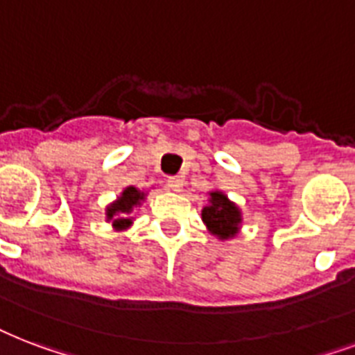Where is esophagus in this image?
<instances>
[{
	"mask_svg": "<svg viewBox=\"0 0 355 355\" xmlns=\"http://www.w3.org/2000/svg\"><path fill=\"white\" fill-rule=\"evenodd\" d=\"M184 186V180L180 177H169L167 178V188L171 191H180Z\"/></svg>",
	"mask_w": 355,
	"mask_h": 355,
	"instance_id": "obj_1",
	"label": "esophagus"
}]
</instances>
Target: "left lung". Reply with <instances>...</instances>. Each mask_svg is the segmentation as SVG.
I'll return each mask as SVG.
<instances>
[{"label": "left lung", "mask_w": 355, "mask_h": 355, "mask_svg": "<svg viewBox=\"0 0 355 355\" xmlns=\"http://www.w3.org/2000/svg\"><path fill=\"white\" fill-rule=\"evenodd\" d=\"M201 218L202 223L207 225V231L220 242L232 240L240 232L243 223L240 207L221 189L208 191V205L202 207Z\"/></svg>", "instance_id": "obj_1"}]
</instances>
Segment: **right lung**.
I'll list each match as a JSON object with an SVG mask.
<instances>
[{"label": "right lung", "instance_id": "obj_1", "mask_svg": "<svg viewBox=\"0 0 355 355\" xmlns=\"http://www.w3.org/2000/svg\"><path fill=\"white\" fill-rule=\"evenodd\" d=\"M148 189H139L135 186H126L121 191L115 201H112L105 207V221L112 223V227L117 232H123L134 225L135 210L141 207L147 199Z\"/></svg>", "mask_w": 355, "mask_h": 355}]
</instances>
